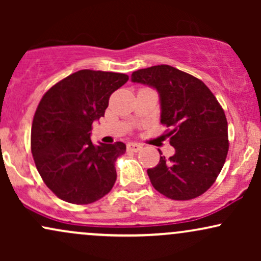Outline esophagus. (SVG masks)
Returning a JSON list of instances; mask_svg holds the SVG:
<instances>
[{"mask_svg":"<svg viewBox=\"0 0 261 261\" xmlns=\"http://www.w3.org/2000/svg\"><path fill=\"white\" fill-rule=\"evenodd\" d=\"M142 149V145H140V143H136V142H128L127 143V151L130 152H139Z\"/></svg>","mask_w":261,"mask_h":261,"instance_id":"34e87169","label":"esophagus"}]
</instances>
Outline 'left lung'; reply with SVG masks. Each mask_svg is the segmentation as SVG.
<instances>
[{"instance_id": "left-lung-1", "label": "left lung", "mask_w": 261, "mask_h": 261, "mask_svg": "<svg viewBox=\"0 0 261 261\" xmlns=\"http://www.w3.org/2000/svg\"><path fill=\"white\" fill-rule=\"evenodd\" d=\"M134 83L160 95L161 122L175 153L147 169L152 185L172 200L200 196L214 184L228 153V125L222 107L202 81L168 65L131 74Z\"/></svg>"}]
</instances>
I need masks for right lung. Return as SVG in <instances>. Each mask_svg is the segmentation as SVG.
Returning <instances> with one entry per match:
<instances>
[{
	"instance_id": "1",
	"label": "right lung",
	"mask_w": 261,
	"mask_h": 261,
	"mask_svg": "<svg viewBox=\"0 0 261 261\" xmlns=\"http://www.w3.org/2000/svg\"><path fill=\"white\" fill-rule=\"evenodd\" d=\"M124 73L81 70L53 86L32 125V153L46 187L64 201L87 205L107 195L116 180L115 161L126 145H93L92 124L104 116Z\"/></svg>"
}]
</instances>
